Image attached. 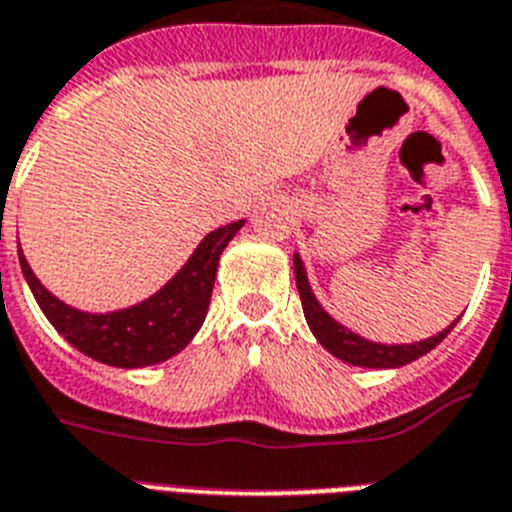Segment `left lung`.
Segmentation results:
<instances>
[{
  "label": "left lung",
  "mask_w": 512,
  "mask_h": 512,
  "mask_svg": "<svg viewBox=\"0 0 512 512\" xmlns=\"http://www.w3.org/2000/svg\"><path fill=\"white\" fill-rule=\"evenodd\" d=\"M294 276H296V289L302 296V309L304 317H307L309 330L315 333L317 341L325 346L333 356H338L341 362L354 364V367H372V369H393L403 367V364L416 362L419 356H424L427 351H432L442 338L448 336L453 330L455 322H450L448 328L440 330L437 336L424 338V341L416 343H375L367 341V338L356 336L354 330H349L346 325L336 322L333 317L322 309V304L317 302V296L312 294L307 281V270H304L302 257L294 255Z\"/></svg>",
  "instance_id": "left-lung-1"
}]
</instances>
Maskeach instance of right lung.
Here are the masks:
<instances>
[{"instance_id": "add662e5", "label": "right lung", "mask_w": 512, "mask_h": 512, "mask_svg": "<svg viewBox=\"0 0 512 512\" xmlns=\"http://www.w3.org/2000/svg\"><path fill=\"white\" fill-rule=\"evenodd\" d=\"M242 226L244 221H234L210 231L163 289L148 296L145 302L103 315L64 304L41 286L25 260L23 249H17V255L38 307L46 320L62 333L64 341L109 367L140 369L166 362L195 338L208 315L221 252Z\"/></svg>"}]
</instances>
